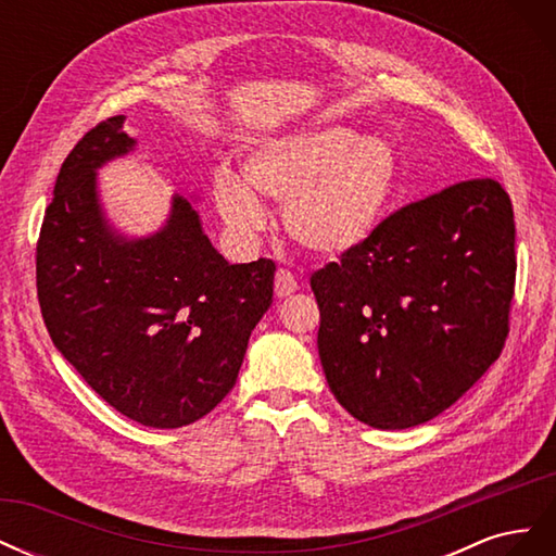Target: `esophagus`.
Masks as SVG:
<instances>
[{"label": "esophagus", "mask_w": 556, "mask_h": 556, "mask_svg": "<svg viewBox=\"0 0 556 556\" xmlns=\"http://www.w3.org/2000/svg\"><path fill=\"white\" fill-rule=\"evenodd\" d=\"M274 290H276V296H278V299L290 296L292 292H296V290H299L296 278H294V276L288 271V268H278V271H276Z\"/></svg>", "instance_id": "1"}]
</instances>
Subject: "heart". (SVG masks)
Listing matches in <instances>:
<instances>
[{"instance_id":"1","label":"heart","mask_w":556,"mask_h":556,"mask_svg":"<svg viewBox=\"0 0 556 556\" xmlns=\"http://www.w3.org/2000/svg\"><path fill=\"white\" fill-rule=\"evenodd\" d=\"M399 188V157L380 137L345 125L264 139L241 160V178L217 172L213 199L233 237L266 225L262 201L282 206L290 237L319 257H341L376 237Z\"/></svg>"}]
</instances>
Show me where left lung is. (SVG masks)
Here are the masks:
<instances>
[{"label": "left lung", "mask_w": 556, "mask_h": 556, "mask_svg": "<svg viewBox=\"0 0 556 556\" xmlns=\"http://www.w3.org/2000/svg\"><path fill=\"white\" fill-rule=\"evenodd\" d=\"M515 271L513 204L494 178L384 217L366 245L311 276L329 390L374 429L429 422L498 359Z\"/></svg>", "instance_id": "obj_1"}]
</instances>
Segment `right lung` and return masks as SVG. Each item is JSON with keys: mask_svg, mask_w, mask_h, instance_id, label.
<instances>
[{"mask_svg": "<svg viewBox=\"0 0 556 556\" xmlns=\"http://www.w3.org/2000/svg\"><path fill=\"white\" fill-rule=\"evenodd\" d=\"M134 146L125 115H113L66 155L37 243L39 306L62 357L109 406L143 427L178 429L237 384L250 333L274 301L276 264H229L178 194L160 231L117 233L97 169Z\"/></svg>", "mask_w": 556, "mask_h": 556, "instance_id": "add662e5", "label": "right lung"}]
</instances>
